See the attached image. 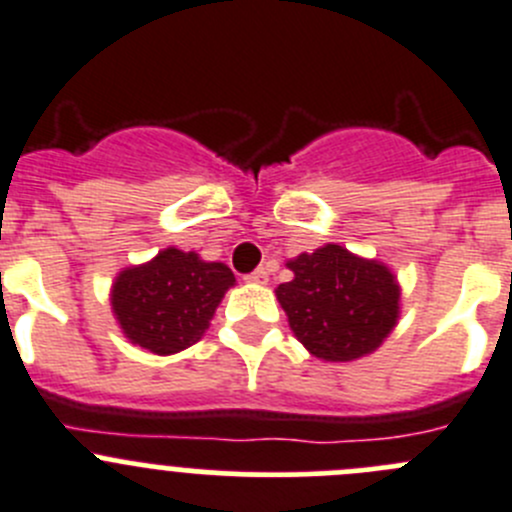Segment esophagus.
<instances>
[{
  "instance_id": "34e87169",
  "label": "esophagus",
  "mask_w": 512,
  "mask_h": 512,
  "mask_svg": "<svg viewBox=\"0 0 512 512\" xmlns=\"http://www.w3.org/2000/svg\"><path fill=\"white\" fill-rule=\"evenodd\" d=\"M246 281H251V284H266V281H269V271L256 269L253 274L246 276Z\"/></svg>"
}]
</instances>
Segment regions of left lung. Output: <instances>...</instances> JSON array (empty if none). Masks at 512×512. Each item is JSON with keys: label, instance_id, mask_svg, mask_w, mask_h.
<instances>
[{"label": "left lung", "instance_id": "obj_1", "mask_svg": "<svg viewBox=\"0 0 512 512\" xmlns=\"http://www.w3.org/2000/svg\"><path fill=\"white\" fill-rule=\"evenodd\" d=\"M286 266L294 279L279 284L276 299L291 332L314 357L352 362L372 354L397 324L399 284L379 261L326 243Z\"/></svg>", "mask_w": 512, "mask_h": 512}]
</instances>
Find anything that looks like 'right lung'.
Returning a JSON list of instances; mask_svg holds the SVG:
<instances>
[{
    "mask_svg": "<svg viewBox=\"0 0 512 512\" xmlns=\"http://www.w3.org/2000/svg\"><path fill=\"white\" fill-rule=\"evenodd\" d=\"M233 284L226 264L170 246L148 264L120 271L110 301L130 342L153 354H175L206 334Z\"/></svg>",
    "mask_w": 512,
    "mask_h": 512,
    "instance_id": "right-lung-1",
    "label": "right lung"
}]
</instances>
